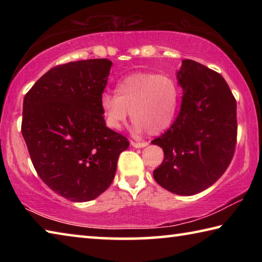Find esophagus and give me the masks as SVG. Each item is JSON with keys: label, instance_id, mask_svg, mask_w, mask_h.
<instances>
[{"label": "esophagus", "instance_id": "34e87169", "mask_svg": "<svg viewBox=\"0 0 262 262\" xmlns=\"http://www.w3.org/2000/svg\"><path fill=\"white\" fill-rule=\"evenodd\" d=\"M130 144H132L133 148H137V149H139V148L147 147L148 142H134V141H132Z\"/></svg>", "mask_w": 262, "mask_h": 262}]
</instances>
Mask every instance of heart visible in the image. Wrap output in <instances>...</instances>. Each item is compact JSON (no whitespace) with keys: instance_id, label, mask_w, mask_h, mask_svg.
<instances>
[{"instance_id":"b5f03b06","label":"heart","mask_w":262,"mask_h":262,"mask_svg":"<svg viewBox=\"0 0 262 262\" xmlns=\"http://www.w3.org/2000/svg\"><path fill=\"white\" fill-rule=\"evenodd\" d=\"M179 104V88L168 76L151 73H137L121 79L115 86V95L100 97L106 125L118 130L125 123L128 111L133 132L151 135L161 134L172 125Z\"/></svg>"}]
</instances>
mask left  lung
Listing matches in <instances>:
<instances>
[{"instance_id": "left-lung-1", "label": "left lung", "mask_w": 262, "mask_h": 262, "mask_svg": "<svg viewBox=\"0 0 262 262\" xmlns=\"http://www.w3.org/2000/svg\"><path fill=\"white\" fill-rule=\"evenodd\" d=\"M177 79L183 101L173 125L151 142L164 151L154 178L168 192L189 196L216 183L231 162L237 104L225 79L199 62L183 60Z\"/></svg>"}]
</instances>
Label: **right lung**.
Wrapping results in <instances>:
<instances>
[{
    "label": "right lung",
    "mask_w": 262,
    "mask_h": 262,
    "mask_svg": "<svg viewBox=\"0 0 262 262\" xmlns=\"http://www.w3.org/2000/svg\"><path fill=\"white\" fill-rule=\"evenodd\" d=\"M111 66L107 59L56 66L24 97L21 134L35 171L74 202L104 193L119 155L129 147L125 136L106 127L100 108Z\"/></svg>",
    "instance_id": "1"
}]
</instances>
